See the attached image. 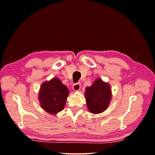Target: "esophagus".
<instances>
[{
    "instance_id": "obj_1",
    "label": "esophagus",
    "mask_w": 155,
    "mask_h": 155,
    "mask_svg": "<svg viewBox=\"0 0 155 155\" xmlns=\"http://www.w3.org/2000/svg\"><path fill=\"white\" fill-rule=\"evenodd\" d=\"M72 88L74 91H78L81 88V84L80 83H77V84H74L73 85Z\"/></svg>"
}]
</instances>
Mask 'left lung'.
I'll use <instances>...</instances> for the list:
<instances>
[{"instance_id":"1","label":"left lung","mask_w":155,"mask_h":155,"mask_svg":"<svg viewBox=\"0 0 155 155\" xmlns=\"http://www.w3.org/2000/svg\"><path fill=\"white\" fill-rule=\"evenodd\" d=\"M111 96L109 84L97 78L91 87L85 89V101L89 111L94 114L104 111L108 107Z\"/></svg>"}]
</instances>
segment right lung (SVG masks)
Returning <instances> with one entry per match:
<instances>
[{"mask_svg":"<svg viewBox=\"0 0 155 155\" xmlns=\"http://www.w3.org/2000/svg\"><path fill=\"white\" fill-rule=\"evenodd\" d=\"M69 94L68 87L61 80L54 78L41 85L38 99L45 111L55 115L63 110Z\"/></svg>","mask_w":155,"mask_h":155,"instance_id":"1","label":"right lung"}]
</instances>
